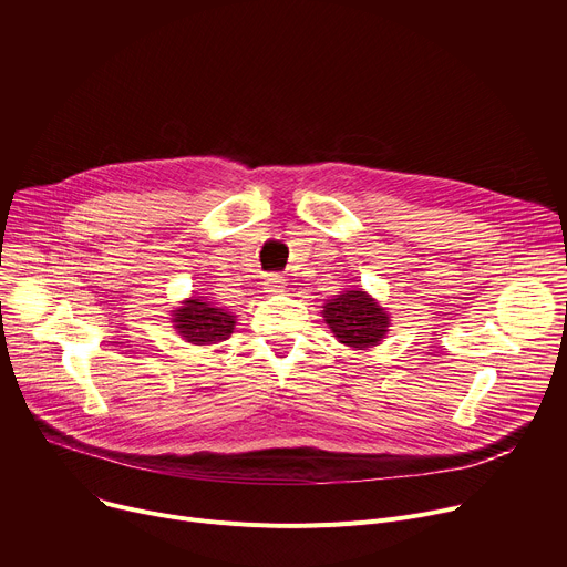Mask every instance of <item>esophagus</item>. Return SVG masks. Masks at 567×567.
<instances>
[{"instance_id": "obj_1", "label": "esophagus", "mask_w": 567, "mask_h": 567, "mask_svg": "<svg viewBox=\"0 0 567 567\" xmlns=\"http://www.w3.org/2000/svg\"><path fill=\"white\" fill-rule=\"evenodd\" d=\"M282 289H285V278L280 274L267 276V280H265V291L267 293H280Z\"/></svg>"}]
</instances>
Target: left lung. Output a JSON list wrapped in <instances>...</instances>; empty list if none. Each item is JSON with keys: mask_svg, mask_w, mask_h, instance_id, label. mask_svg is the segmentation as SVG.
Masks as SVG:
<instances>
[{"mask_svg": "<svg viewBox=\"0 0 567 567\" xmlns=\"http://www.w3.org/2000/svg\"><path fill=\"white\" fill-rule=\"evenodd\" d=\"M337 339L350 348L377 346L388 332V313L363 291H346L322 309Z\"/></svg>", "mask_w": 567, "mask_h": 567, "instance_id": "obj_1", "label": "left lung"}]
</instances>
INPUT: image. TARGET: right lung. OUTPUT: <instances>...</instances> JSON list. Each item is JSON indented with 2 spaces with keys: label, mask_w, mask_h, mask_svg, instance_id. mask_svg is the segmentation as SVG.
<instances>
[{
  "label": "right lung",
  "mask_w": 567,
  "mask_h": 567,
  "mask_svg": "<svg viewBox=\"0 0 567 567\" xmlns=\"http://www.w3.org/2000/svg\"><path fill=\"white\" fill-rule=\"evenodd\" d=\"M175 322H177L179 334L188 343L213 346L230 337L235 318L226 309L215 307V302H208L204 298H193V300H186L182 309H177Z\"/></svg>",
  "instance_id": "1"
}]
</instances>
